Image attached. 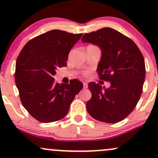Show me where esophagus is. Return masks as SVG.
I'll return each mask as SVG.
<instances>
[{"mask_svg":"<svg viewBox=\"0 0 158 158\" xmlns=\"http://www.w3.org/2000/svg\"><path fill=\"white\" fill-rule=\"evenodd\" d=\"M83 85H84V88H88V83L87 82H83Z\"/></svg>","mask_w":158,"mask_h":158,"instance_id":"esophagus-1","label":"esophagus"}]
</instances>
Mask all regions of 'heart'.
<instances>
[{"instance_id":"b5f03b06","label":"heart","mask_w":158,"mask_h":158,"mask_svg":"<svg viewBox=\"0 0 158 158\" xmlns=\"http://www.w3.org/2000/svg\"><path fill=\"white\" fill-rule=\"evenodd\" d=\"M85 74H86V75H87V74H88V72H86V73H85Z\"/></svg>"}]
</instances>
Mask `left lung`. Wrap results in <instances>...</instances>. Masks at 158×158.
<instances>
[{"label":"left lung","mask_w":158,"mask_h":158,"mask_svg":"<svg viewBox=\"0 0 158 158\" xmlns=\"http://www.w3.org/2000/svg\"><path fill=\"white\" fill-rule=\"evenodd\" d=\"M81 41L100 48L97 72L101 79L110 82L108 88L94 81L88 84L92 94L86 104L88 114L101 122L122 121L135 109L142 94L146 68L140 50L131 39L109 27L85 33Z\"/></svg>","instance_id":"left-lung-1"}]
</instances>
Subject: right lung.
<instances>
[{"mask_svg":"<svg viewBox=\"0 0 158 158\" xmlns=\"http://www.w3.org/2000/svg\"><path fill=\"white\" fill-rule=\"evenodd\" d=\"M82 34L53 30L29 41L15 64V80L23 106L41 123L63 119L83 84L73 79L70 84L54 81L56 69L67 66L70 49Z\"/></svg>","mask_w":158,"mask_h":158,"instance_id":"add662e5","label":"right lung"}]
</instances>
